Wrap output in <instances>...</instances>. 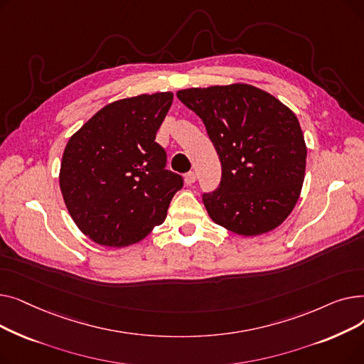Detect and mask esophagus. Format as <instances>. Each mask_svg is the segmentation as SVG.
Instances as JSON below:
<instances>
[{
    "instance_id": "34e87169",
    "label": "esophagus",
    "mask_w": 364,
    "mask_h": 364,
    "mask_svg": "<svg viewBox=\"0 0 364 364\" xmlns=\"http://www.w3.org/2000/svg\"><path fill=\"white\" fill-rule=\"evenodd\" d=\"M196 178H198L196 172H195V171H190V172H187V174L184 176V183H186L187 186H192V184L196 181Z\"/></svg>"
}]
</instances>
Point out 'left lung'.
I'll use <instances>...</instances> for the list:
<instances>
[{
  "label": "left lung",
  "instance_id": "left-lung-1",
  "mask_svg": "<svg viewBox=\"0 0 364 364\" xmlns=\"http://www.w3.org/2000/svg\"><path fill=\"white\" fill-rule=\"evenodd\" d=\"M177 97L205 124L221 181L202 200L218 225L257 236L280 225L299 198L305 147L295 113L247 84L188 88Z\"/></svg>",
  "mask_w": 364,
  "mask_h": 364
}]
</instances>
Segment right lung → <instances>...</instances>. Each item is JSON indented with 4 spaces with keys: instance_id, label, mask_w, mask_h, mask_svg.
<instances>
[{
    "instance_id": "add662e5",
    "label": "right lung",
    "mask_w": 364,
    "mask_h": 364,
    "mask_svg": "<svg viewBox=\"0 0 364 364\" xmlns=\"http://www.w3.org/2000/svg\"><path fill=\"white\" fill-rule=\"evenodd\" d=\"M172 99V92H156L113 102L69 139L62 195L75 224L94 242L128 246L164 223L183 187L155 141Z\"/></svg>"
}]
</instances>
